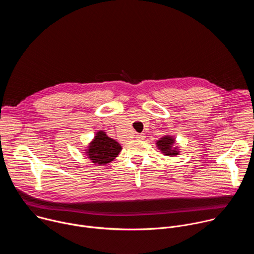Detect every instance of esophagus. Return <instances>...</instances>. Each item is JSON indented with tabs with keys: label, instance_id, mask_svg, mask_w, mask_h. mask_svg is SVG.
Returning <instances> with one entry per match:
<instances>
[{
	"label": "esophagus",
	"instance_id": "esophagus-1",
	"mask_svg": "<svg viewBox=\"0 0 254 254\" xmlns=\"http://www.w3.org/2000/svg\"><path fill=\"white\" fill-rule=\"evenodd\" d=\"M144 137H146V135H144L143 133H138V134H136V136H135V138L138 139V140H142V139H144Z\"/></svg>",
	"mask_w": 254,
	"mask_h": 254
}]
</instances>
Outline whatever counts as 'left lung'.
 I'll return each mask as SVG.
<instances>
[{"mask_svg":"<svg viewBox=\"0 0 254 254\" xmlns=\"http://www.w3.org/2000/svg\"><path fill=\"white\" fill-rule=\"evenodd\" d=\"M176 138L173 135L166 134L156 141V146L162 152L163 155L169 157H175L180 154V150L174 146Z\"/></svg>","mask_w":254,"mask_h":254,"instance_id":"8db88e82","label":"left lung"}]
</instances>
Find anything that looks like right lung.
I'll return each instance as SVG.
<instances>
[{"label": "right lung", "mask_w": 254, "mask_h": 254, "mask_svg": "<svg viewBox=\"0 0 254 254\" xmlns=\"http://www.w3.org/2000/svg\"><path fill=\"white\" fill-rule=\"evenodd\" d=\"M84 151L93 164L102 166L111 163L119 156L122 152V146L103 130H98Z\"/></svg>", "instance_id": "obj_1"}]
</instances>
